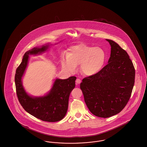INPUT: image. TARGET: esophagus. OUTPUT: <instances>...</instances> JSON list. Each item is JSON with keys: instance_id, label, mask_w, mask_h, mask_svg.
<instances>
[{"instance_id": "esophagus-1", "label": "esophagus", "mask_w": 147, "mask_h": 147, "mask_svg": "<svg viewBox=\"0 0 147 147\" xmlns=\"http://www.w3.org/2000/svg\"><path fill=\"white\" fill-rule=\"evenodd\" d=\"M76 83L77 84H80V83H81V80H80V79H77L76 80Z\"/></svg>"}]
</instances>
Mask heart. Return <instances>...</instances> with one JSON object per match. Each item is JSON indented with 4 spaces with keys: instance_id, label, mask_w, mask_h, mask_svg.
<instances>
[{
    "instance_id": "1",
    "label": "heart",
    "mask_w": 147,
    "mask_h": 147,
    "mask_svg": "<svg viewBox=\"0 0 147 147\" xmlns=\"http://www.w3.org/2000/svg\"><path fill=\"white\" fill-rule=\"evenodd\" d=\"M67 56L61 59L63 69L74 72L80 65L81 72L87 76H93L102 69L106 61L107 55L100 47L80 44L71 47Z\"/></svg>"
}]
</instances>
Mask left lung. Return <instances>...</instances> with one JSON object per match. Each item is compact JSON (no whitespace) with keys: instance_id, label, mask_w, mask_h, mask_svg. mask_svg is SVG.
<instances>
[{"instance_id":"8db88e82","label":"left lung","mask_w":147,"mask_h":147,"mask_svg":"<svg viewBox=\"0 0 147 147\" xmlns=\"http://www.w3.org/2000/svg\"><path fill=\"white\" fill-rule=\"evenodd\" d=\"M111 46L108 64L98 74L86 77L80 84L85 103L90 111L107 118L119 113L130 98L135 82L133 63L127 52L115 41Z\"/></svg>"}]
</instances>
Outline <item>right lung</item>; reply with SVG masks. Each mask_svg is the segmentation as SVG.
I'll return each instance as SVG.
<instances>
[{"mask_svg":"<svg viewBox=\"0 0 147 147\" xmlns=\"http://www.w3.org/2000/svg\"><path fill=\"white\" fill-rule=\"evenodd\" d=\"M49 46L48 44L27 51L22 62L17 68L15 84L18 100L27 113L41 120L54 122L61 120L66 114L69 96L76 86V76H71L67 79H55L49 93L39 97L29 95L22 84V77L28 64L29 55L44 52Z\"/></svg>","mask_w":147,"mask_h":147,"instance_id":"right-lung-1","label":"right lung"}]
</instances>
